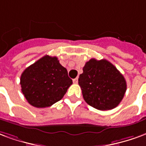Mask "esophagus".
Listing matches in <instances>:
<instances>
[{
    "label": "esophagus",
    "instance_id": "obj_1",
    "mask_svg": "<svg viewBox=\"0 0 146 146\" xmlns=\"http://www.w3.org/2000/svg\"><path fill=\"white\" fill-rule=\"evenodd\" d=\"M73 82L75 84L78 83V78H74V79H73Z\"/></svg>",
    "mask_w": 146,
    "mask_h": 146
}]
</instances>
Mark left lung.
<instances>
[{"mask_svg":"<svg viewBox=\"0 0 146 146\" xmlns=\"http://www.w3.org/2000/svg\"><path fill=\"white\" fill-rule=\"evenodd\" d=\"M78 84L85 101L100 110L117 107L124 98L127 84L124 76L108 60L95 58L87 61Z\"/></svg>","mask_w":146,"mask_h":146,"instance_id":"obj_1","label":"left lung"}]
</instances>
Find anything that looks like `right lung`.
<instances>
[{
	"label": "right lung",
	"instance_id": "add662e5",
	"mask_svg": "<svg viewBox=\"0 0 146 146\" xmlns=\"http://www.w3.org/2000/svg\"><path fill=\"white\" fill-rule=\"evenodd\" d=\"M20 84L29 104L44 108L60 100L72 80L57 57L46 55L22 72Z\"/></svg>",
	"mask_w": 146,
	"mask_h": 146
}]
</instances>
